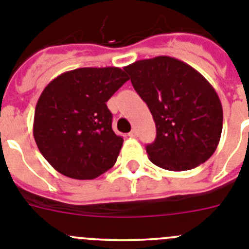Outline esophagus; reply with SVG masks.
<instances>
[{
  "label": "esophagus",
  "instance_id": "1",
  "mask_svg": "<svg viewBox=\"0 0 249 249\" xmlns=\"http://www.w3.org/2000/svg\"><path fill=\"white\" fill-rule=\"evenodd\" d=\"M128 136L131 138H136L137 137V131H136V129H132V131L128 133Z\"/></svg>",
  "mask_w": 249,
  "mask_h": 249
}]
</instances>
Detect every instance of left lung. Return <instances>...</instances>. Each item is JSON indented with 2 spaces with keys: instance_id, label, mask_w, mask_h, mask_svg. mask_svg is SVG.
Returning a JSON list of instances; mask_svg holds the SVG:
<instances>
[{
  "instance_id": "8db88e82",
  "label": "left lung",
  "mask_w": 249,
  "mask_h": 249,
  "mask_svg": "<svg viewBox=\"0 0 249 249\" xmlns=\"http://www.w3.org/2000/svg\"><path fill=\"white\" fill-rule=\"evenodd\" d=\"M124 71L155 120L157 136L146 147L152 163L176 172L204 163L218 146L223 126L221 101L212 85L169 56L136 61Z\"/></svg>"
}]
</instances>
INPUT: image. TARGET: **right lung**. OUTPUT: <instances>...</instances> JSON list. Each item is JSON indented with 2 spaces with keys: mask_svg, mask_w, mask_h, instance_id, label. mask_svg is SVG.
I'll return each instance as SVG.
<instances>
[{
  "mask_svg": "<svg viewBox=\"0 0 249 249\" xmlns=\"http://www.w3.org/2000/svg\"><path fill=\"white\" fill-rule=\"evenodd\" d=\"M129 80L118 67H85L57 76L37 101L34 137L57 172L93 179L114 166L123 138L106 102Z\"/></svg>",
  "mask_w": 249,
  "mask_h": 249,
  "instance_id": "obj_1",
  "label": "right lung"
}]
</instances>
